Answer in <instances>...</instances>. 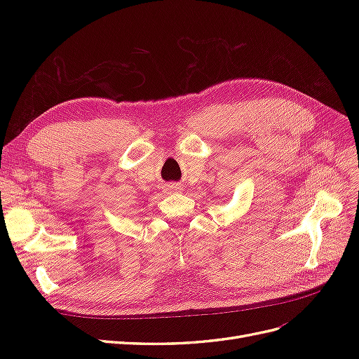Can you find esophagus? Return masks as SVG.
<instances>
[{
    "label": "esophagus",
    "mask_w": 359,
    "mask_h": 359,
    "mask_svg": "<svg viewBox=\"0 0 359 359\" xmlns=\"http://www.w3.org/2000/svg\"><path fill=\"white\" fill-rule=\"evenodd\" d=\"M170 190H180V184H170Z\"/></svg>",
    "instance_id": "34e87169"
}]
</instances>
